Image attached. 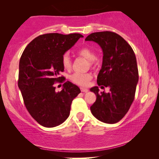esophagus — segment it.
<instances>
[{
    "mask_svg": "<svg viewBox=\"0 0 159 159\" xmlns=\"http://www.w3.org/2000/svg\"><path fill=\"white\" fill-rule=\"evenodd\" d=\"M80 90H81L82 92H83V93H87V92H88V89L84 88H80Z\"/></svg>",
    "mask_w": 159,
    "mask_h": 159,
    "instance_id": "1",
    "label": "esophagus"
}]
</instances>
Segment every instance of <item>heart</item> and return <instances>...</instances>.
<instances>
[{"instance_id": "obj_1", "label": "heart", "mask_w": 159, "mask_h": 159, "mask_svg": "<svg viewBox=\"0 0 159 159\" xmlns=\"http://www.w3.org/2000/svg\"><path fill=\"white\" fill-rule=\"evenodd\" d=\"M78 54L83 56L87 58L88 61L93 62L96 60V55L94 51L88 47L82 48L78 51ZM61 64L63 67L66 70H69L71 67V61L70 56L68 53H64L61 57ZM69 79L74 83L78 84L80 86H87L92 79V75L90 73H81V72H75L72 74Z\"/></svg>"}]
</instances>
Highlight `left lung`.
Returning a JSON list of instances; mask_svg holds the SVG:
<instances>
[{"mask_svg":"<svg viewBox=\"0 0 159 159\" xmlns=\"http://www.w3.org/2000/svg\"><path fill=\"white\" fill-rule=\"evenodd\" d=\"M85 40L97 43L103 50L97 83L110 88L107 93H99L97 86L90 89L97 97L91 113L99 121L115 124L125 116L134 99L139 80L135 54L125 39L113 32H93Z\"/></svg>","mask_w":159,"mask_h":159,"instance_id":"obj_1","label":"left lung"}]
</instances>
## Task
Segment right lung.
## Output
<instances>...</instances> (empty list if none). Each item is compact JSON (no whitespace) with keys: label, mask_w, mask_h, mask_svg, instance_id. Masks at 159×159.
I'll return each instance as SVG.
<instances>
[{"label":"right lung","mask_w":159,"mask_h":159,"mask_svg":"<svg viewBox=\"0 0 159 159\" xmlns=\"http://www.w3.org/2000/svg\"><path fill=\"white\" fill-rule=\"evenodd\" d=\"M82 34L48 33L37 37L23 51L19 61L18 86L28 112L45 127L60 125L70 114L73 99L80 89L66 81L61 92L54 83L63 82L61 57Z\"/></svg>","instance_id":"1"}]
</instances>
